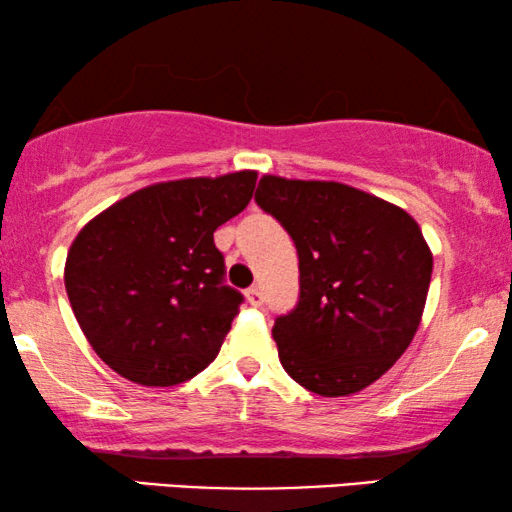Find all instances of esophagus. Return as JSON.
Here are the masks:
<instances>
[{
	"label": "esophagus",
	"mask_w": 512,
	"mask_h": 512,
	"mask_svg": "<svg viewBox=\"0 0 512 512\" xmlns=\"http://www.w3.org/2000/svg\"><path fill=\"white\" fill-rule=\"evenodd\" d=\"M247 300H249V305L261 307L263 305V291L258 289V286H251V289H247Z\"/></svg>",
	"instance_id": "esophagus-1"
}]
</instances>
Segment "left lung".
<instances>
[{"label": "left lung", "mask_w": 512, "mask_h": 512, "mask_svg": "<svg viewBox=\"0 0 512 512\" xmlns=\"http://www.w3.org/2000/svg\"><path fill=\"white\" fill-rule=\"evenodd\" d=\"M256 202L298 249V305L272 328L284 370L319 396L366 389L422 321L433 256L417 221L338 181L265 174Z\"/></svg>", "instance_id": "8db88e82"}]
</instances>
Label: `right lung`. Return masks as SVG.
Wrapping results in <instances>:
<instances>
[{"label": "right lung", "mask_w": 512, "mask_h": 512, "mask_svg": "<svg viewBox=\"0 0 512 512\" xmlns=\"http://www.w3.org/2000/svg\"><path fill=\"white\" fill-rule=\"evenodd\" d=\"M256 172L146 186L88 221L65 289L95 354L125 380L174 387L216 359L242 293L223 284L214 230L249 205Z\"/></svg>", "instance_id": "add662e5"}]
</instances>
